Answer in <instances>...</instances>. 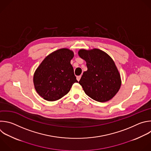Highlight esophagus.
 Returning a JSON list of instances; mask_svg holds the SVG:
<instances>
[{
  "mask_svg": "<svg viewBox=\"0 0 151 151\" xmlns=\"http://www.w3.org/2000/svg\"><path fill=\"white\" fill-rule=\"evenodd\" d=\"M81 78V76H78L76 77V79L78 80V81H80Z\"/></svg>",
  "mask_w": 151,
  "mask_h": 151,
  "instance_id": "34e87169",
  "label": "esophagus"
}]
</instances>
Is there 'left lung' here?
Segmentation results:
<instances>
[{
  "label": "left lung",
  "instance_id": "obj_1",
  "mask_svg": "<svg viewBox=\"0 0 151 151\" xmlns=\"http://www.w3.org/2000/svg\"><path fill=\"white\" fill-rule=\"evenodd\" d=\"M78 55L86 61L88 68L79 81L85 93L98 102L109 101L121 86L120 75L113 59L97 48L81 49Z\"/></svg>",
  "mask_w": 151,
  "mask_h": 151
}]
</instances>
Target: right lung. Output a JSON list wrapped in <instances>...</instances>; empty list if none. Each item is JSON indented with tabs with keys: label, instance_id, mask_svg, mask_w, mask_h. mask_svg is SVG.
Returning <instances> with one entry per match:
<instances>
[{
	"label": "right lung",
	"instance_id": "add662e5",
	"mask_svg": "<svg viewBox=\"0 0 151 151\" xmlns=\"http://www.w3.org/2000/svg\"><path fill=\"white\" fill-rule=\"evenodd\" d=\"M74 54L68 48H61L47 56L34 75L37 93L48 101L58 100L66 95L78 81L70 60Z\"/></svg>",
	"mask_w": 151,
	"mask_h": 151
}]
</instances>
